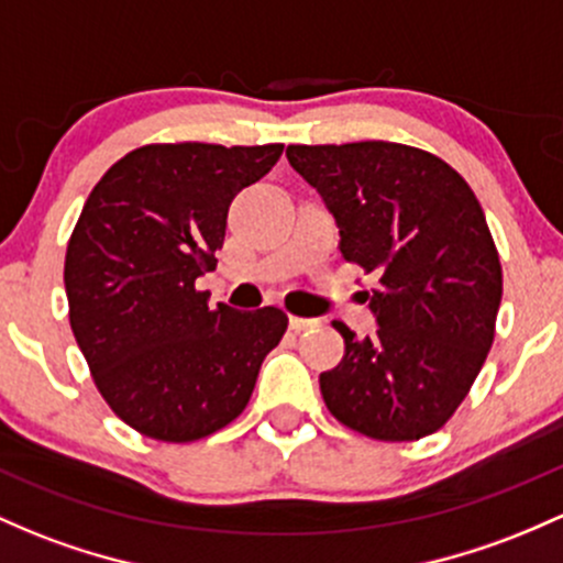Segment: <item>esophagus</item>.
I'll return each instance as SVG.
<instances>
[{"label":"esophagus","instance_id":"1","mask_svg":"<svg viewBox=\"0 0 563 563\" xmlns=\"http://www.w3.org/2000/svg\"><path fill=\"white\" fill-rule=\"evenodd\" d=\"M288 323H291V329L294 331H310V329H318V320H312V318H296V314H291V320H288Z\"/></svg>","mask_w":563,"mask_h":563}]
</instances>
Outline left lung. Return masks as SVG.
I'll list each match as a JSON object with an SVG mask.
<instances>
[{
  "instance_id": "8db88e82",
  "label": "left lung",
  "mask_w": 563,
  "mask_h": 563,
  "mask_svg": "<svg viewBox=\"0 0 563 563\" xmlns=\"http://www.w3.org/2000/svg\"><path fill=\"white\" fill-rule=\"evenodd\" d=\"M339 227L344 262L376 277L374 336L344 323V357L320 374L333 417L374 441L441 430L494 342L503 267L486 216L452 165L393 141L288 146Z\"/></svg>"
}]
</instances>
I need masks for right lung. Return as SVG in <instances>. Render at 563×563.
<instances>
[{
	"mask_svg": "<svg viewBox=\"0 0 563 563\" xmlns=\"http://www.w3.org/2000/svg\"><path fill=\"white\" fill-rule=\"evenodd\" d=\"M283 144H146L90 191L64 264L69 323L98 393L154 441L189 443L249 406L288 314L208 307L195 280L216 269L240 189L267 176Z\"/></svg>",
	"mask_w": 563,
	"mask_h": 563,
	"instance_id": "right-lung-1",
	"label": "right lung"
}]
</instances>
